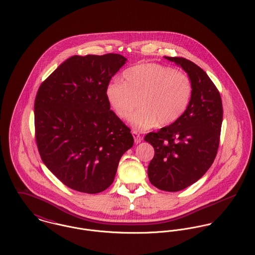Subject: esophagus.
<instances>
[{
    "label": "esophagus",
    "mask_w": 255,
    "mask_h": 255,
    "mask_svg": "<svg viewBox=\"0 0 255 255\" xmlns=\"http://www.w3.org/2000/svg\"><path fill=\"white\" fill-rule=\"evenodd\" d=\"M132 136L134 138V142L135 143H140L142 140V137L140 136V134L137 131H132Z\"/></svg>",
    "instance_id": "obj_1"
}]
</instances>
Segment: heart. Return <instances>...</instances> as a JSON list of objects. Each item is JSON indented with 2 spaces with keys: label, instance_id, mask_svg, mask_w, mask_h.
Returning <instances> with one entry per match:
<instances>
[{
  "label": "heart",
  "instance_id": "obj_1",
  "mask_svg": "<svg viewBox=\"0 0 255 255\" xmlns=\"http://www.w3.org/2000/svg\"><path fill=\"white\" fill-rule=\"evenodd\" d=\"M106 98L115 114L130 120L136 130H147L158 125L176 123L187 109L192 85L185 73L155 63L138 64L123 73L122 80H112L106 86Z\"/></svg>",
  "mask_w": 255,
  "mask_h": 255
}]
</instances>
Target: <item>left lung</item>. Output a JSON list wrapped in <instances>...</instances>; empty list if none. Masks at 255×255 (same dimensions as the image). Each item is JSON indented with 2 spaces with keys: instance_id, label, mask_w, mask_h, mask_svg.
Returning <instances> with one entry per match:
<instances>
[{
  "instance_id": "1",
  "label": "left lung",
  "mask_w": 255,
  "mask_h": 255,
  "mask_svg": "<svg viewBox=\"0 0 255 255\" xmlns=\"http://www.w3.org/2000/svg\"><path fill=\"white\" fill-rule=\"evenodd\" d=\"M187 73L192 94L189 105L174 124L144 140L155 154L148 166V178L157 188L179 191L197 182L211 167L217 154L223 121L218 89L207 73L180 57H165Z\"/></svg>"
}]
</instances>
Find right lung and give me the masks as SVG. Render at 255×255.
<instances>
[{"mask_svg": "<svg viewBox=\"0 0 255 255\" xmlns=\"http://www.w3.org/2000/svg\"><path fill=\"white\" fill-rule=\"evenodd\" d=\"M128 60L119 54L73 56L40 85L34 103L37 147L70 188L99 193L114 182L130 129L110 110L106 86Z\"/></svg>", "mask_w": 255, "mask_h": 255, "instance_id": "right-lung-1", "label": "right lung"}]
</instances>
